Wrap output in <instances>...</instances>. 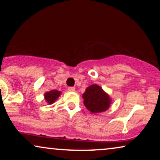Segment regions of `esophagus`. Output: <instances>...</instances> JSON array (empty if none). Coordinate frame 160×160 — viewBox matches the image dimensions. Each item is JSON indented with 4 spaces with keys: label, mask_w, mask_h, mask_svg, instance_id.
Masks as SVG:
<instances>
[{
    "label": "esophagus",
    "mask_w": 160,
    "mask_h": 160,
    "mask_svg": "<svg viewBox=\"0 0 160 160\" xmlns=\"http://www.w3.org/2000/svg\"><path fill=\"white\" fill-rule=\"evenodd\" d=\"M68 91L69 92H74L75 91V88H74V87H68Z\"/></svg>",
    "instance_id": "34e87169"
}]
</instances>
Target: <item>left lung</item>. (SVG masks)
Returning <instances> with one entry per match:
<instances>
[{
	"label": "left lung",
	"mask_w": 160,
	"mask_h": 160,
	"mask_svg": "<svg viewBox=\"0 0 160 160\" xmlns=\"http://www.w3.org/2000/svg\"><path fill=\"white\" fill-rule=\"evenodd\" d=\"M82 98L84 106L93 113L106 111L111 103L109 95L98 84H92L87 87Z\"/></svg>",
	"instance_id": "obj_1"
}]
</instances>
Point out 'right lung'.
I'll use <instances>...</instances> for the list:
<instances>
[{"label": "right lung", "mask_w": 160, "mask_h": 160, "mask_svg": "<svg viewBox=\"0 0 160 160\" xmlns=\"http://www.w3.org/2000/svg\"><path fill=\"white\" fill-rule=\"evenodd\" d=\"M61 95V92L58 90H51L49 92H47L44 94V98L49 104H52L58 100V98L60 97Z\"/></svg>", "instance_id": "obj_1"}]
</instances>
